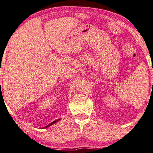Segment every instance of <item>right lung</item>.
I'll return each instance as SVG.
<instances>
[{"mask_svg": "<svg viewBox=\"0 0 153 153\" xmlns=\"http://www.w3.org/2000/svg\"><path fill=\"white\" fill-rule=\"evenodd\" d=\"M59 120H55V121H53V122H52L51 123H50V124H49V125H48V126H46V127H45V128H47V127H49V126H51V125H53V124H54V123H56V122H57V121H58Z\"/></svg>", "mask_w": 153, "mask_h": 153, "instance_id": "add662e5", "label": "right lung"}]
</instances>
